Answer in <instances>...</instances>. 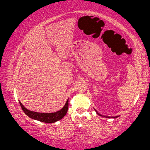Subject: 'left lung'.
I'll return each instance as SVG.
<instances>
[{
    "instance_id": "obj_1",
    "label": "left lung",
    "mask_w": 150,
    "mask_h": 150,
    "mask_svg": "<svg viewBox=\"0 0 150 150\" xmlns=\"http://www.w3.org/2000/svg\"><path fill=\"white\" fill-rule=\"evenodd\" d=\"M95 110H96V112H97V114L98 115H100V116H101V117H106V118H117V117H118L119 116H115V117H109V116H104V115H101V114H100L99 112H98L97 110H96V109H95Z\"/></svg>"
}]
</instances>
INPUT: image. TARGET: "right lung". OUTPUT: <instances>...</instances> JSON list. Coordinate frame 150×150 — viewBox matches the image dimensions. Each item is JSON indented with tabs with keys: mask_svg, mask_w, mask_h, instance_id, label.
<instances>
[{
	"mask_svg": "<svg viewBox=\"0 0 150 150\" xmlns=\"http://www.w3.org/2000/svg\"><path fill=\"white\" fill-rule=\"evenodd\" d=\"M19 103L21 106L22 110L28 117H29L33 120L47 123V124H52V123L61 120L66 115L67 109H68V99L67 100L65 105L61 109L54 112H39L32 111V110H28L26 107H24L20 101H19Z\"/></svg>",
	"mask_w": 150,
	"mask_h": 150,
	"instance_id": "1",
	"label": "right lung"
}]
</instances>
